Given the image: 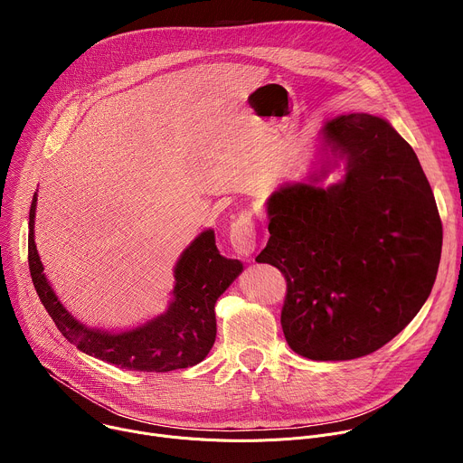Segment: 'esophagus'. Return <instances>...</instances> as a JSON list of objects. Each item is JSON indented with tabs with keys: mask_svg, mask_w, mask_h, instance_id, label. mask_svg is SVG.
Wrapping results in <instances>:
<instances>
[{
	"mask_svg": "<svg viewBox=\"0 0 463 463\" xmlns=\"http://www.w3.org/2000/svg\"><path fill=\"white\" fill-rule=\"evenodd\" d=\"M231 245L236 254L250 256L256 249V227L250 213H241L232 223L229 232Z\"/></svg>",
	"mask_w": 463,
	"mask_h": 463,
	"instance_id": "34e87169",
	"label": "esophagus"
}]
</instances>
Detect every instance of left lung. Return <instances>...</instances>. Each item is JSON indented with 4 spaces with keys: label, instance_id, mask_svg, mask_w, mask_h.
Returning a JSON list of instances; mask_svg holds the SVG:
<instances>
[{
    "label": "left lung",
    "instance_id": "1",
    "mask_svg": "<svg viewBox=\"0 0 463 463\" xmlns=\"http://www.w3.org/2000/svg\"><path fill=\"white\" fill-rule=\"evenodd\" d=\"M326 150L346 161L345 179L277 190L268 203L271 238L256 261L288 282L280 324L289 348L313 361H348L384 346L421 309L443 231L414 150L386 120H329Z\"/></svg>",
    "mask_w": 463,
    "mask_h": 463
}]
</instances>
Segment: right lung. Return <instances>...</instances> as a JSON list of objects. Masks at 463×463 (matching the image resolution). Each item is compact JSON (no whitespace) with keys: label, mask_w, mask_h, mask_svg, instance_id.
I'll list each match as a JSON object with an SVG mask.
<instances>
[{"label":"right lung","mask_w":463,"mask_h":463,"mask_svg":"<svg viewBox=\"0 0 463 463\" xmlns=\"http://www.w3.org/2000/svg\"><path fill=\"white\" fill-rule=\"evenodd\" d=\"M36 194L29 213V271L36 293L60 334L80 352L137 372H172L207 357L216 341L214 304L241 273L238 260L216 247L214 231L197 236L175 266L174 302L156 320L124 334H106L77 322L51 289L34 243Z\"/></svg>","instance_id":"1"}]
</instances>
